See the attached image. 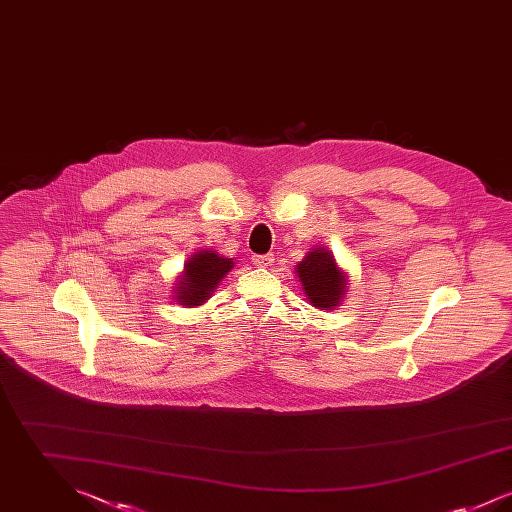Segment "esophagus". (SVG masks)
<instances>
[{"label":"esophagus","instance_id":"1","mask_svg":"<svg viewBox=\"0 0 512 512\" xmlns=\"http://www.w3.org/2000/svg\"><path fill=\"white\" fill-rule=\"evenodd\" d=\"M274 263V257L272 255H255L253 257V265L255 267L268 268Z\"/></svg>","mask_w":512,"mask_h":512}]
</instances>
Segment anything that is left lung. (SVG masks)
I'll use <instances>...</instances> for the list:
<instances>
[{"mask_svg": "<svg viewBox=\"0 0 512 512\" xmlns=\"http://www.w3.org/2000/svg\"><path fill=\"white\" fill-rule=\"evenodd\" d=\"M295 276L307 301L320 311L338 309L347 295L349 276L328 247L320 245L307 251L303 261L295 265Z\"/></svg>", "mask_w": 512, "mask_h": 512, "instance_id": "left-lung-1", "label": "left lung"}]
</instances>
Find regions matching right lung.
<instances>
[{"label":"right lung","instance_id":"obj_1","mask_svg":"<svg viewBox=\"0 0 512 512\" xmlns=\"http://www.w3.org/2000/svg\"><path fill=\"white\" fill-rule=\"evenodd\" d=\"M234 268V259L219 255L213 249H199L184 263V268L172 286V299L182 307H197L207 303L219 288L220 280Z\"/></svg>","mask_w":512,"mask_h":512}]
</instances>
